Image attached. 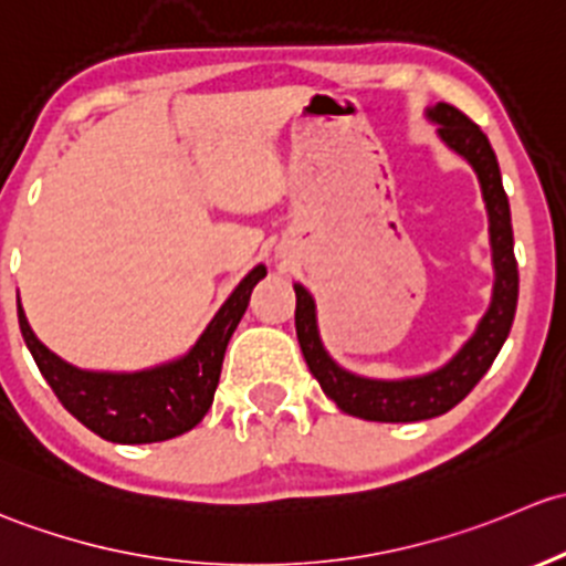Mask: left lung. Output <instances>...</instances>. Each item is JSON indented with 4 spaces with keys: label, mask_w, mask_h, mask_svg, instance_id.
Listing matches in <instances>:
<instances>
[{
    "label": "left lung",
    "mask_w": 566,
    "mask_h": 566,
    "mask_svg": "<svg viewBox=\"0 0 566 566\" xmlns=\"http://www.w3.org/2000/svg\"><path fill=\"white\" fill-rule=\"evenodd\" d=\"M430 119L439 122V136L444 138L447 147L455 149L474 166L482 196H485L488 218H491L496 285H493L491 311L482 318L476 335L460 348V354L447 368L430 373V376L409 378V381H370V378L352 376V373L337 368L326 357L322 340H318L311 294L302 285H294V324L307 368L322 384L326 398L335 400L337 409L352 413V417L370 419V422H419V419L439 417L458 406L493 365L510 335L512 318H515L517 261L515 250H512L510 201L501 188L496 155H493L485 133L450 103H439L436 108H430Z\"/></svg>",
    "instance_id": "8db88e82"
}]
</instances>
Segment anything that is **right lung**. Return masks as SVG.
Wrapping results in <instances>:
<instances>
[{"label": "right lung", "mask_w": 566, "mask_h": 566, "mask_svg": "<svg viewBox=\"0 0 566 566\" xmlns=\"http://www.w3.org/2000/svg\"><path fill=\"white\" fill-rule=\"evenodd\" d=\"M264 275V266H255L226 300L193 352L155 370L86 373L73 368L34 337L19 305L21 335L49 387L81 424L116 444H153L188 433L209 411L226 346L248 311L250 291Z\"/></svg>", "instance_id": "obj_1"}]
</instances>
